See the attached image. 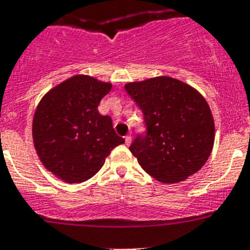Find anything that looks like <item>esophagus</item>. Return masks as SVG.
Wrapping results in <instances>:
<instances>
[{"label": "esophagus", "mask_w": 250, "mask_h": 250, "mask_svg": "<svg viewBox=\"0 0 250 250\" xmlns=\"http://www.w3.org/2000/svg\"><path fill=\"white\" fill-rule=\"evenodd\" d=\"M125 144H126V145L131 144V136H130V135L125 136Z\"/></svg>", "instance_id": "1"}]
</instances>
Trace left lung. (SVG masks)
<instances>
[{
    "label": "left lung",
    "instance_id": "8db88e82",
    "mask_svg": "<svg viewBox=\"0 0 250 250\" xmlns=\"http://www.w3.org/2000/svg\"><path fill=\"white\" fill-rule=\"evenodd\" d=\"M125 90L144 114L146 131L130 145L141 167L167 184L199 171L215 135L210 107L202 95L169 76L129 83Z\"/></svg>",
    "mask_w": 250,
    "mask_h": 250
}]
</instances>
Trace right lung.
Segmentation results:
<instances>
[{
    "instance_id": "right-lung-1",
    "label": "right lung",
    "mask_w": 250,
    "mask_h": 250,
    "mask_svg": "<svg viewBox=\"0 0 250 250\" xmlns=\"http://www.w3.org/2000/svg\"><path fill=\"white\" fill-rule=\"evenodd\" d=\"M111 83L76 75L55 86L40 101L32 121L35 149L43 167L66 183L92 178L106 156L125 140L110 116L99 112Z\"/></svg>"
}]
</instances>
